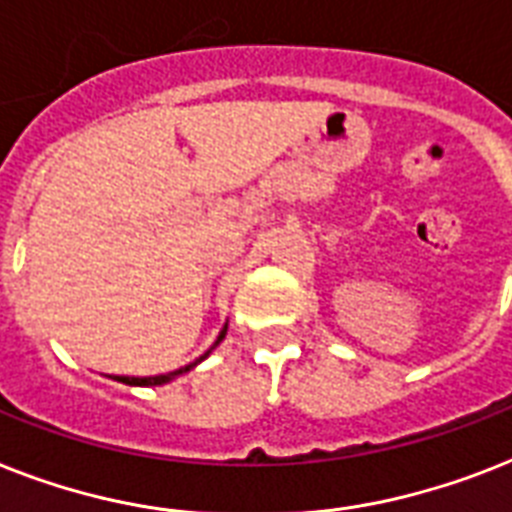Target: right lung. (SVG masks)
Wrapping results in <instances>:
<instances>
[{
  "label": "right lung",
  "mask_w": 512,
  "mask_h": 512,
  "mask_svg": "<svg viewBox=\"0 0 512 512\" xmlns=\"http://www.w3.org/2000/svg\"><path fill=\"white\" fill-rule=\"evenodd\" d=\"M226 331H228V323H226V326H223V331H220V334H218V339H215V344H213V347H210V350L205 352V355L199 357V360H194V363L184 365V368H178V371L162 373V376H144V378H136V376H112V378H115V381H120V384H128V386H162V384H170L173 378L184 376V373H189L191 368H194V365L202 363V360H205V357L210 355V352H213L215 347H218V344L223 342V339H226Z\"/></svg>",
  "instance_id": "add662e5"
}]
</instances>
